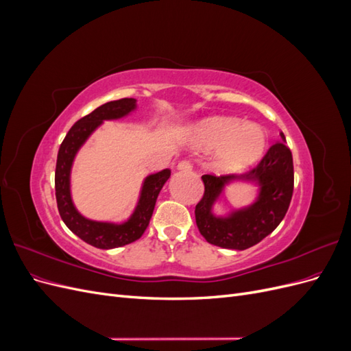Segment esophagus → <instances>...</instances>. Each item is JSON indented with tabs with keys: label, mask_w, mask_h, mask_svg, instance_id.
I'll return each mask as SVG.
<instances>
[{
	"label": "esophagus",
	"mask_w": 351,
	"mask_h": 351,
	"mask_svg": "<svg viewBox=\"0 0 351 351\" xmlns=\"http://www.w3.org/2000/svg\"><path fill=\"white\" fill-rule=\"evenodd\" d=\"M192 168H193L192 162L187 161V159H183V161H180L177 164V169H180V171H192Z\"/></svg>",
	"instance_id": "1"
}]
</instances>
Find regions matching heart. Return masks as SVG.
<instances>
[{
    "instance_id": "1",
    "label": "heart",
    "mask_w": 351,
    "mask_h": 351,
    "mask_svg": "<svg viewBox=\"0 0 351 351\" xmlns=\"http://www.w3.org/2000/svg\"><path fill=\"white\" fill-rule=\"evenodd\" d=\"M195 143L205 149L219 147L217 165L232 171L256 161L267 137L256 124H241L232 117H212L196 125Z\"/></svg>"
}]
</instances>
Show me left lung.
<instances>
[{"label":"left lung","mask_w":351,"mask_h":351,"mask_svg":"<svg viewBox=\"0 0 351 351\" xmlns=\"http://www.w3.org/2000/svg\"><path fill=\"white\" fill-rule=\"evenodd\" d=\"M274 143L262 161L240 176H202L205 184L204 197L195 209L196 224L208 243L224 249L244 250L258 244L280 226L289 210L294 169L291 151L285 145V136ZM249 181L260 187L258 199L252 206L218 217L211 210L226 184L231 181Z\"/></svg>","instance_id":"1"}]
</instances>
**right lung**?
Returning a JSON list of instances; mask_svg holds the SVG:
<instances>
[{
  "instance_id": "add662e5",
  "label": "right lung",
  "mask_w": 351,
  "mask_h": 351,
  "mask_svg": "<svg viewBox=\"0 0 351 351\" xmlns=\"http://www.w3.org/2000/svg\"><path fill=\"white\" fill-rule=\"evenodd\" d=\"M137 105L134 98H123L101 105V107L73 124L58 151L56 167V197L60 217L71 232L98 249L121 247L141 239L146 227L149 226L156 197L169 176H171V171L168 168L147 176L143 182L139 202H137L134 212L129 219L121 222V224L88 219L74 206L70 193V174L74 156H76L83 143L88 141V137L105 120L123 119V117L134 111Z\"/></svg>"
}]
</instances>
